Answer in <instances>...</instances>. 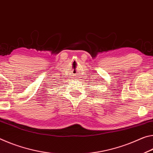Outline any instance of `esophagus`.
Listing matches in <instances>:
<instances>
[{"instance_id":"34e87169","label":"esophagus","mask_w":153,"mask_h":153,"mask_svg":"<svg viewBox=\"0 0 153 153\" xmlns=\"http://www.w3.org/2000/svg\"><path fill=\"white\" fill-rule=\"evenodd\" d=\"M76 78H78V77H76Z\"/></svg>"}]
</instances>
